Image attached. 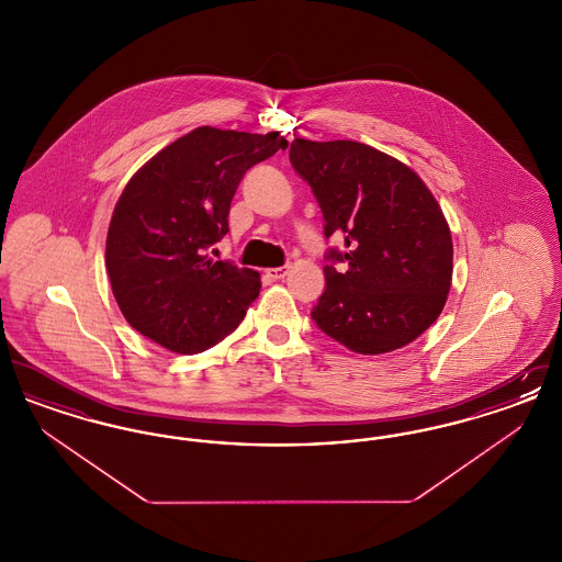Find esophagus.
I'll list each match as a JSON object with an SVG mask.
<instances>
[{
  "mask_svg": "<svg viewBox=\"0 0 562 562\" xmlns=\"http://www.w3.org/2000/svg\"><path fill=\"white\" fill-rule=\"evenodd\" d=\"M266 276L271 278V280H282L284 276H289V266H282V268L266 269Z\"/></svg>",
  "mask_w": 562,
  "mask_h": 562,
  "instance_id": "obj_1",
  "label": "esophagus"
}]
</instances>
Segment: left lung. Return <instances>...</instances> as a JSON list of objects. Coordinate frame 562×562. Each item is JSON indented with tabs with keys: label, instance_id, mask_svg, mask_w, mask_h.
I'll list each match as a JSON object with an SVG mask.
<instances>
[{
	"label": "left lung",
	"instance_id": "8db88e82",
	"mask_svg": "<svg viewBox=\"0 0 562 562\" xmlns=\"http://www.w3.org/2000/svg\"><path fill=\"white\" fill-rule=\"evenodd\" d=\"M291 164L312 186L324 234L346 236L330 250L326 291L312 318L356 351L376 356L404 348L440 316L453 280V238L422 177L356 140L291 143Z\"/></svg>",
	"mask_w": 562,
	"mask_h": 562
}]
</instances>
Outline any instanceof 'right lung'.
Listing matches in <instances>:
<instances>
[{"label":"right lung","instance_id":"1","mask_svg":"<svg viewBox=\"0 0 562 562\" xmlns=\"http://www.w3.org/2000/svg\"><path fill=\"white\" fill-rule=\"evenodd\" d=\"M289 140L200 126L145 161L109 223L105 266L128 324L161 348L198 353L234 333L259 296V271L206 252L227 227L246 170Z\"/></svg>","mask_w":562,"mask_h":562}]
</instances>
